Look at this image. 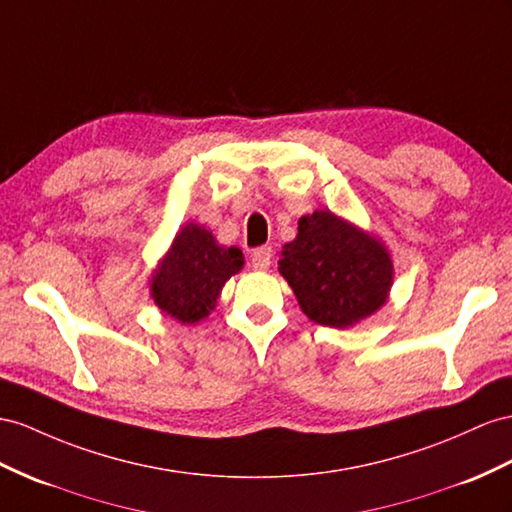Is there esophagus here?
<instances>
[{"label": "esophagus", "instance_id": "34e87169", "mask_svg": "<svg viewBox=\"0 0 512 512\" xmlns=\"http://www.w3.org/2000/svg\"><path fill=\"white\" fill-rule=\"evenodd\" d=\"M253 268L257 270H268L272 264V248L270 246H259L251 253Z\"/></svg>", "mask_w": 512, "mask_h": 512}]
</instances>
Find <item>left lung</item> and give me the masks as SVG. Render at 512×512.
Returning a JSON list of instances; mask_svg holds the SVG:
<instances>
[{
    "label": "left lung",
    "instance_id": "1",
    "mask_svg": "<svg viewBox=\"0 0 512 512\" xmlns=\"http://www.w3.org/2000/svg\"><path fill=\"white\" fill-rule=\"evenodd\" d=\"M279 272L305 316L333 329L370 318L385 305L393 283L385 244L329 209L298 220V235L281 251Z\"/></svg>",
    "mask_w": 512,
    "mask_h": 512
}]
</instances>
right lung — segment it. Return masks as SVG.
<instances>
[{
  "mask_svg": "<svg viewBox=\"0 0 512 512\" xmlns=\"http://www.w3.org/2000/svg\"><path fill=\"white\" fill-rule=\"evenodd\" d=\"M242 266L238 246H222L212 231L188 222L155 268L151 296L166 316L194 324L214 311L220 290Z\"/></svg>",
  "mask_w": 512,
  "mask_h": 512,
  "instance_id": "add662e5",
  "label": "right lung"
}]
</instances>
